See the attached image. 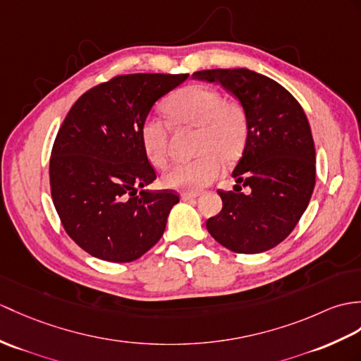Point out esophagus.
<instances>
[{
  "mask_svg": "<svg viewBox=\"0 0 361 361\" xmlns=\"http://www.w3.org/2000/svg\"><path fill=\"white\" fill-rule=\"evenodd\" d=\"M198 195H200L198 192H186V194L181 195V200H194V198H197Z\"/></svg>",
  "mask_w": 361,
  "mask_h": 361,
  "instance_id": "34e87169",
  "label": "esophagus"
}]
</instances>
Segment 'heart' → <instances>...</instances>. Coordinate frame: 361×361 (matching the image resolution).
Masks as SVG:
<instances>
[{
    "instance_id": "b5f03b06",
    "label": "heart",
    "mask_w": 361,
    "mask_h": 361,
    "mask_svg": "<svg viewBox=\"0 0 361 361\" xmlns=\"http://www.w3.org/2000/svg\"><path fill=\"white\" fill-rule=\"evenodd\" d=\"M164 109L173 124L197 128V160L173 166L163 175L167 189L198 192L212 183L221 171L223 160L233 161L247 141V116L238 103L226 102L219 90L206 86H188L175 92ZM142 149L149 161L164 167L169 157V128L147 116L140 129Z\"/></svg>"
}]
</instances>
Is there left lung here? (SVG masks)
<instances>
[{
	"label": "left lung",
	"mask_w": 361,
	"mask_h": 361,
	"mask_svg": "<svg viewBox=\"0 0 361 361\" xmlns=\"http://www.w3.org/2000/svg\"><path fill=\"white\" fill-rule=\"evenodd\" d=\"M219 82L247 116V141L232 171L233 190L219 194L223 209L206 221L209 233L232 252L259 254L294 231L315 186L311 126L297 99L279 82L249 69L192 75ZM241 187L248 192L243 195Z\"/></svg>",
	"instance_id": "8db88e82"
}]
</instances>
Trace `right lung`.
<instances>
[{
    "label": "right lung",
    "mask_w": 361,
    "mask_h": 361,
    "mask_svg": "<svg viewBox=\"0 0 361 361\" xmlns=\"http://www.w3.org/2000/svg\"><path fill=\"white\" fill-rule=\"evenodd\" d=\"M188 77H115L82 94L64 118L50 157V190L67 235L92 257L129 263L163 237L180 198L145 189L157 173L140 129L158 99Z\"/></svg>",
    "instance_id": "right-lung-1"
}]
</instances>
